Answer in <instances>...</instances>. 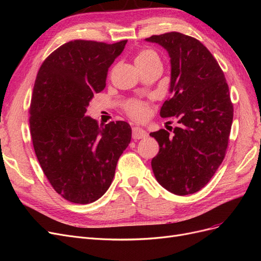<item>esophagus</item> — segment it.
<instances>
[{"label":"esophagus","mask_w":261,"mask_h":261,"mask_svg":"<svg viewBox=\"0 0 261 261\" xmlns=\"http://www.w3.org/2000/svg\"><path fill=\"white\" fill-rule=\"evenodd\" d=\"M148 136V133L141 127H133V138L134 139H141V138H145Z\"/></svg>","instance_id":"obj_1"}]
</instances>
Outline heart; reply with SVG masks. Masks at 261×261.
<instances>
[{
    "label": "heart",
    "instance_id": "obj_1",
    "mask_svg": "<svg viewBox=\"0 0 261 261\" xmlns=\"http://www.w3.org/2000/svg\"><path fill=\"white\" fill-rule=\"evenodd\" d=\"M156 59H159V57H158L155 51L151 49H143L138 52L135 62H136V65L138 64L144 65V64H147V63H149L150 61H153ZM146 109H147L146 105L141 101L133 100L126 105V111H127V113L132 117H135V118L143 117L146 114Z\"/></svg>",
    "mask_w": 261,
    "mask_h": 261
}]
</instances>
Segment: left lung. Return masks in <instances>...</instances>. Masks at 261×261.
Listing matches in <instances>:
<instances>
[{
    "instance_id": "1",
    "label": "left lung",
    "mask_w": 261,
    "mask_h": 261,
    "mask_svg": "<svg viewBox=\"0 0 261 261\" xmlns=\"http://www.w3.org/2000/svg\"><path fill=\"white\" fill-rule=\"evenodd\" d=\"M168 51L172 97L164 102L161 117H176L173 134L150 133L159 143L151 161L153 174L169 192L185 196L208 184L222 163L233 121V105L223 70L197 39L180 33L151 36Z\"/></svg>"
}]
</instances>
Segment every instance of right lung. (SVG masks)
<instances>
[{
    "mask_svg": "<svg viewBox=\"0 0 261 261\" xmlns=\"http://www.w3.org/2000/svg\"><path fill=\"white\" fill-rule=\"evenodd\" d=\"M126 42L69 41L53 51L37 74L29 108L31 139L51 186L70 202L99 199L130 143L128 123L99 126L85 115L93 94L105 89L108 69Z\"/></svg>",
    "mask_w": 261,
    "mask_h": 261,
    "instance_id": "add662e5",
    "label": "right lung"
}]
</instances>
